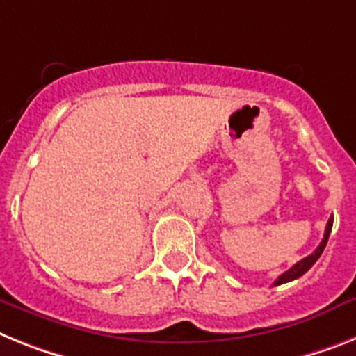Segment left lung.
<instances>
[{
	"label": "left lung",
	"instance_id": "obj_1",
	"mask_svg": "<svg viewBox=\"0 0 356 356\" xmlns=\"http://www.w3.org/2000/svg\"><path fill=\"white\" fill-rule=\"evenodd\" d=\"M331 228H333V217H330V220H327V224H325L324 238H322V243L318 244V248H316L315 252H313L312 255L304 257L302 261H298L297 264L291 266L288 271H284V273L280 275L279 279L275 280L273 286H280V284H284V282H289V280H295V279H298V277H302V275L306 273V271L309 270V268H312L316 261H318V257H321L322 252H324L325 244H327V238H330Z\"/></svg>",
	"mask_w": 356,
	"mask_h": 356
}]
</instances>
